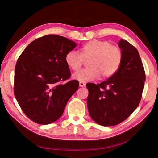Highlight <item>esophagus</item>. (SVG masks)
I'll list each match as a JSON object with an SVG mask.
<instances>
[{
	"instance_id": "34e87169",
	"label": "esophagus",
	"mask_w": 158,
	"mask_h": 158,
	"mask_svg": "<svg viewBox=\"0 0 158 158\" xmlns=\"http://www.w3.org/2000/svg\"><path fill=\"white\" fill-rule=\"evenodd\" d=\"M86 86V84L83 82H79V86L80 87H84Z\"/></svg>"
}]
</instances>
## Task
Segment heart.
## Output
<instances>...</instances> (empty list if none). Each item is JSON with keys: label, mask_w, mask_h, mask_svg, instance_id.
<instances>
[{"label": "heart", "mask_w": 158, "mask_h": 158, "mask_svg": "<svg viewBox=\"0 0 158 158\" xmlns=\"http://www.w3.org/2000/svg\"><path fill=\"white\" fill-rule=\"evenodd\" d=\"M81 54L70 51L65 56V62L73 71L79 70L85 60H89L88 69L73 74V78L86 82L98 78L113 76L119 69L123 59L121 48L107 41L93 40L88 41L80 49Z\"/></svg>", "instance_id": "obj_1"}]
</instances>
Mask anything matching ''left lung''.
Returning <instances> with one entry per match:
<instances>
[{
  "label": "left lung",
  "mask_w": 158,
  "mask_h": 158,
  "mask_svg": "<svg viewBox=\"0 0 158 158\" xmlns=\"http://www.w3.org/2000/svg\"><path fill=\"white\" fill-rule=\"evenodd\" d=\"M123 59L118 71L100 84L88 83V112L96 123L113 126L127 119L142 98L145 73L137 49L127 41L118 44Z\"/></svg>",
  "instance_id": "1"
}]
</instances>
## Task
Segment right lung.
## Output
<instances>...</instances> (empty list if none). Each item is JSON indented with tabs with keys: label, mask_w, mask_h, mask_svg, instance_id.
I'll return each mask as SVG.
<instances>
[{
	"label": "right lung",
	"mask_w": 158,
	"mask_h": 158,
	"mask_svg": "<svg viewBox=\"0 0 158 158\" xmlns=\"http://www.w3.org/2000/svg\"><path fill=\"white\" fill-rule=\"evenodd\" d=\"M76 45L65 37L48 35L32 41L19 57L14 94L32 121L46 125L59 119L78 89V81L69 80L71 73L65 62L66 54Z\"/></svg>",
	"instance_id": "right-lung-1"
}]
</instances>
